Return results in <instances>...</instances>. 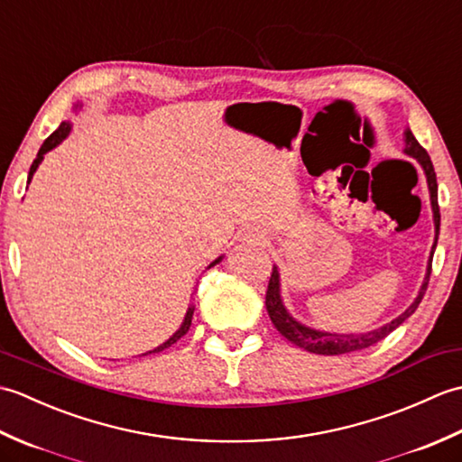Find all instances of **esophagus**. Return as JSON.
Wrapping results in <instances>:
<instances>
[{"label":"esophagus","mask_w":462,"mask_h":462,"mask_svg":"<svg viewBox=\"0 0 462 462\" xmlns=\"http://www.w3.org/2000/svg\"><path fill=\"white\" fill-rule=\"evenodd\" d=\"M250 242H254V244H263V242H266V238H263L262 234H250Z\"/></svg>","instance_id":"obj_1"}]
</instances>
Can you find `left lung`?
I'll return each instance as SVG.
<instances>
[{"label":"left lung","mask_w":462,"mask_h":462,"mask_svg":"<svg viewBox=\"0 0 462 462\" xmlns=\"http://www.w3.org/2000/svg\"><path fill=\"white\" fill-rule=\"evenodd\" d=\"M405 152L409 156H415V159L423 166V171L427 174V184H429V192H430V204H433V214H435V228H437V238H439V228H440V212H439V200H437V174L433 169V162H430L427 151L419 144V141L413 136V133L407 131L405 133ZM437 238L433 244V252L437 248ZM433 252H430V260H429V268H427V276L423 282V288H420L417 300L411 303V308L401 313L397 319H393L387 326H383L379 329H373L369 333H357V336H337V333H323L318 329H310L306 326H301L296 319H293L290 313L283 308V303L280 300V273L278 268H272V276L268 282V290H266V310L268 316L283 337L291 341L293 346H298L301 349H306L310 353H318V356H341V353H351V351H361L365 347L375 346L377 341L385 339L391 331L397 329L401 323H403L409 316H413L415 310L419 308L420 300H423L427 286H429V278H430V270H433Z\"/></svg>","instance_id":"1"}]
</instances>
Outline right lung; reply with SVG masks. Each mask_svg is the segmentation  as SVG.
<instances>
[{
	"label": "right lung",
	"instance_id": "1",
	"mask_svg": "<svg viewBox=\"0 0 462 462\" xmlns=\"http://www.w3.org/2000/svg\"><path fill=\"white\" fill-rule=\"evenodd\" d=\"M69 131H71V125L69 123H61L59 125V129L53 133V134H49L47 139H45V143L42 144V149H39V152H37V156H35V161H33V164H32V169H29V176H27V182L33 179V172L37 171V166H39V162L43 161V154L47 152V151H51L53 146H57L59 143H61L65 136L69 134ZM220 262V258L218 260H214L210 266H214V263H218ZM192 313H194V308H189V311H186V318H184V323L180 326V329L174 333V336L169 339V341H164L161 347H156V349H152V351H149V353H159V351H162V349H166V347H171L172 343H176L179 341L182 336H186V333H189V329H190V323H192ZM149 353H144V356H149Z\"/></svg>",
	"mask_w": 462,
	"mask_h": 462
}]
</instances>
